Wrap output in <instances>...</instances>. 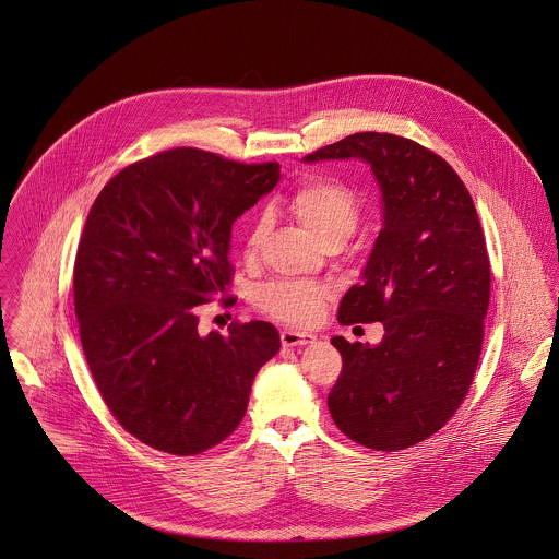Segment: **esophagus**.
I'll return each mask as SVG.
<instances>
[{"label": "esophagus", "instance_id": "34e87169", "mask_svg": "<svg viewBox=\"0 0 559 559\" xmlns=\"http://www.w3.org/2000/svg\"><path fill=\"white\" fill-rule=\"evenodd\" d=\"M281 341L285 347H298V345H310L317 341L314 334L310 332H300V330H283Z\"/></svg>", "mask_w": 559, "mask_h": 559}]
</instances>
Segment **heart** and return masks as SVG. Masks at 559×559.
<instances>
[{
	"mask_svg": "<svg viewBox=\"0 0 559 559\" xmlns=\"http://www.w3.org/2000/svg\"><path fill=\"white\" fill-rule=\"evenodd\" d=\"M294 216L323 245H345L360 221L358 194L332 178H310L289 197ZM272 229L267 212H257L245 234V250L254 254ZM328 296L323 285L309 281H274L259 289V309L287 323H310Z\"/></svg>",
	"mask_w": 559,
	"mask_h": 559,
	"instance_id": "1",
	"label": "heart"
}]
</instances>
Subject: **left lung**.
I'll return each instance as SVG.
<instances>
[{
	"mask_svg": "<svg viewBox=\"0 0 559 559\" xmlns=\"http://www.w3.org/2000/svg\"><path fill=\"white\" fill-rule=\"evenodd\" d=\"M358 158L381 190V231L338 321L383 323L377 345L334 336L343 371L328 394L334 425L394 452L437 433L463 403L478 367L491 263L469 190L420 143L356 132L305 163Z\"/></svg>",
	"mask_w": 559,
	"mask_h": 559,
	"instance_id": "8db88e82",
	"label": "left lung"
}]
</instances>
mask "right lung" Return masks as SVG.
<instances>
[{
	"label": "right lung",
	"instance_id": "obj_1",
	"mask_svg": "<svg viewBox=\"0 0 559 559\" xmlns=\"http://www.w3.org/2000/svg\"><path fill=\"white\" fill-rule=\"evenodd\" d=\"M278 180V163L176 147L122 169L87 214L74 261L83 354L116 420L160 452L192 456L234 433L281 349L267 321L201 336L194 314L231 283L236 218Z\"/></svg>",
	"mask_w": 559,
	"mask_h": 559
}]
</instances>
